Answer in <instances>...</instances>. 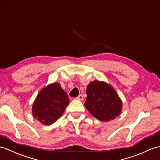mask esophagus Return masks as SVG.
Segmentation results:
<instances>
[{
	"label": "esophagus",
	"mask_w": 160,
	"mask_h": 160,
	"mask_svg": "<svg viewBox=\"0 0 160 160\" xmlns=\"http://www.w3.org/2000/svg\"><path fill=\"white\" fill-rule=\"evenodd\" d=\"M76 98H77V100H81V101H82V100H83V96L82 95H79V96H78Z\"/></svg>",
	"instance_id": "esophagus-1"
}]
</instances>
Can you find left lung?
Wrapping results in <instances>:
<instances>
[{"instance_id":"left-lung-1","label":"left lung","mask_w":160,"mask_h":160,"mask_svg":"<svg viewBox=\"0 0 160 160\" xmlns=\"http://www.w3.org/2000/svg\"><path fill=\"white\" fill-rule=\"evenodd\" d=\"M85 107L90 113L102 122H107L119 116L122 111V100L111 85L95 80L86 89Z\"/></svg>"}]
</instances>
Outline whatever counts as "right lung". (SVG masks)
<instances>
[{
  "mask_svg": "<svg viewBox=\"0 0 160 160\" xmlns=\"http://www.w3.org/2000/svg\"><path fill=\"white\" fill-rule=\"evenodd\" d=\"M68 104V96L60 84L51 83L38 92L32 104V115L42 124L52 125L64 113Z\"/></svg>",
  "mask_w": 160,
  "mask_h": 160,
  "instance_id": "add662e5",
  "label": "right lung"
}]
</instances>
